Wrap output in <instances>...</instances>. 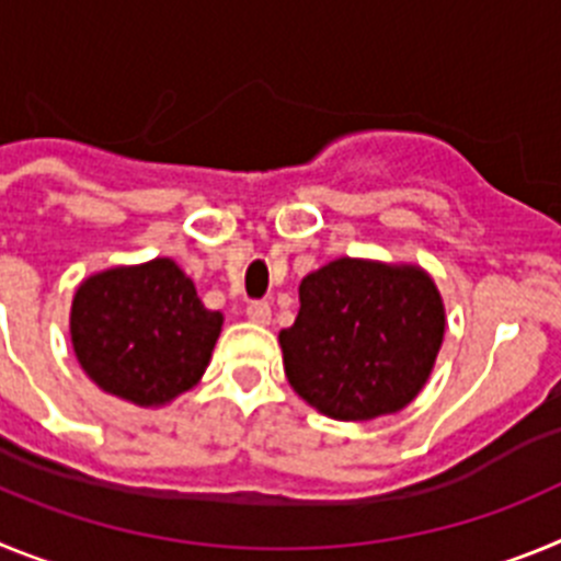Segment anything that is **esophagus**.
<instances>
[{
	"instance_id": "esophagus-1",
	"label": "esophagus",
	"mask_w": 561,
	"mask_h": 561,
	"mask_svg": "<svg viewBox=\"0 0 561 561\" xmlns=\"http://www.w3.org/2000/svg\"><path fill=\"white\" fill-rule=\"evenodd\" d=\"M247 317H250L255 325H270L272 323V309L264 300H255V304L247 306Z\"/></svg>"
}]
</instances>
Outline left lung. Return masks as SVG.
<instances>
[{"instance_id": "1", "label": "left lung", "mask_w": 561, "mask_h": 561, "mask_svg": "<svg viewBox=\"0 0 561 561\" xmlns=\"http://www.w3.org/2000/svg\"><path fill=\"white\" fill-rule=\"evenodd\" d=\"M297 295L300 311L277 342L291 390L317 413L370 421L424 390L447 331L427 270L345 255L309 272Z\"/></svg>"}]
</instances>
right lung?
<instances>
[{"instance_id": "1", "label": "right lung", "mask_w": 561, "mask_h": 561, "mask_svg": "<svg viewBox=\"0 0 561 561\" xmlns=\"http://www.w3.org/2000/svg\"><path fill=\"white\" fill-rule=\"evenodd\" d=\"M225 325L171 257L95 272L76 289L69 336L83 374L137 408H165L199 385Z\"/></svg>"}]
</instances>
